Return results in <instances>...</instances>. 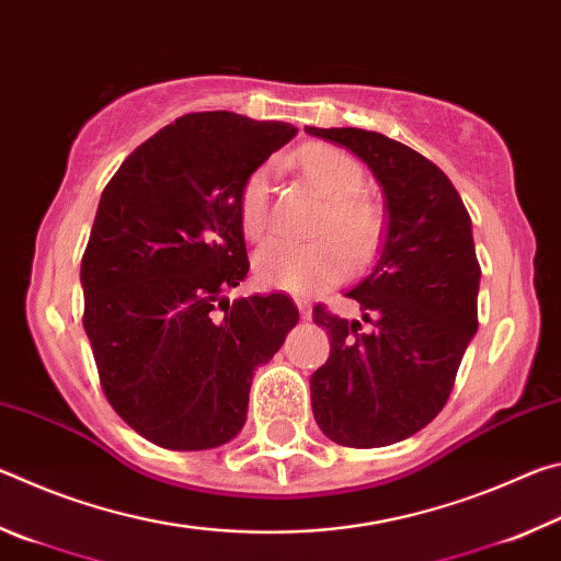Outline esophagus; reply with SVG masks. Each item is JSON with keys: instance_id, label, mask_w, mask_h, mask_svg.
Masks as SVG:
<instances>
[{"instance_id": "34e87169", "label": "esophagus", "mask_w": 561, "mask_h": 561, "mask_svg": "<svg viewBox=\"0 0 561 561\" xmlns=\"http://www.w3.org/2000/svg\"><path fill=\"white\" fill-rule=\"evenodd\" d=\"M297 301V309H299V314H301V319H311V304L307 301V299H294Z\"/></svg>"}]
</instances>
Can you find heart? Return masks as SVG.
<instances>
[{
  "label": "heart",
  "instance_id": "obj_1",
  "mask_svg": "<svg viewBox=\"0 0 561 561\" xmlns=\"http://www.w3.org/2000/svg\"><path fill=\"white\" fill-rule=\"evenodd\" d=\"M297 165L311 187L327 201L314 234L324 237L311 244L270 242L254 254V277L267 289L311 294L331 287L346 272L348 260H364L381 234V207L360 195L366 185L364 165L346 150L311 144L297 153ZM237 215L247 240H260L270 227V170L257 168L244 178L237 195ZM329 236L345 247L341 251Z\"/></svg>",
  "mask_w": 561,
  "mask_h": 561
}]
</instances>
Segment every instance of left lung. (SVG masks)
Masks as SVG:
<instances>
[{
	"label": "left lung",
	"instance_id": "1",
	"mask_svg": "<svg viewBox=\"0 0 561 561\" xmlns=\"http://www.w3.org/2000/svg\"><path fill=\"white\" fill-rule=\"evenodd\" d=\"M304 130L364 160L386 197L381 250L346 291L368 329L314 307L331 354L309 381L311 411L327 438L383 448L443 411L478 331L472 222L448 175L413 148L360 128Z\"/></svg>",
	"mask_w": 561,
	"mask_h": 561
}]
</instances>
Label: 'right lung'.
<instances>
[{
    "instance_id": "right-lung-1",
    "label": "right lung",
    "mask_w": 561,
    "mask_h": 561,
    "mask_svg": "<svg viewBox=\"0 0 561 561\" xmlns=\"http://www.w3.org/2000/svg\"><path fill=\"white\" fill-rule=\"evenodd\" d=\"M294 136L279 121L187 113L103 190L81 260L83 329L113 411L160 448L232 440L254 368L297 327L284 294L222 297L250 270L240 187Z\"/></svg>"
}]
</instances>
